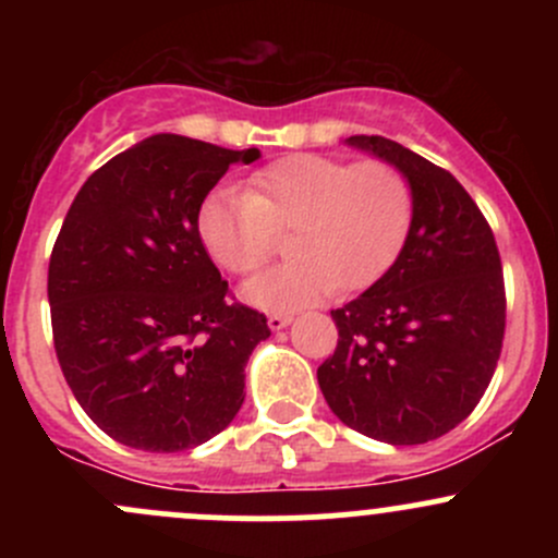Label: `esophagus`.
<instances>
[{
  "mask_svg": "<svg viewBox=\"0 0 558 558\" xmlns=\"http://www.w3.org/2000/svg\"><path fill=\"white\" fill-rule=\"evenodd\" d=\"M291 324V315H283V313H272L267 318V326L272 331H280V329H286V326Z\"/></svg>",
  "mask_w": 558,
  "mask_h": 558,
  "instance_id": "esophagus-1",
  "label": "esophagus"
}]
</instances>
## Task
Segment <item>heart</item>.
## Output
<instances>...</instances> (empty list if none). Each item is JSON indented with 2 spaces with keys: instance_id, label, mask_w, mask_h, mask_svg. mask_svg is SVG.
<instances>
[{
  "instance_id": "obj_1",
  "label": "heart",
  "mask_w": 558,
  "mask_h": 558,
  "mask_svg": "<svg viewBox=\"0 0 558 558\" xmlns=\"http://www.w3.org/2000/svg\"><path fill=\"white\" fill-rule=\"evenodd\" d=\"M410 180L388 161L294 154L253 172L245 191L218 189L196 213L207 256L232 275H251L294 227V258L256 275L243 300L258 311L294 313L340 291L375 283L397 262L413 227Z\"/></svg>"
}]
</instances>
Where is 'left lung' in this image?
Wrapping results in <instances>:
<instances>
[{
    "label": "left lung",
    "mask_w": 558,
    "mask_h": 558,
    "mask_svg": "<svg viewBox=\"0 0 558 558\" xmlns=\"http://www.w3.org/2000/svg\"><path fill=\"white\" fill-rule=\"evenodd\" d=\"M345 143L397 167L415 210L384 278L331 311L340 340L318 367V386L351 429L421 446L459 426L492 384L505 337L502 262L451 172L378 134Z\"/></svg>",
    "instance_id": "1"
}]
</instances>
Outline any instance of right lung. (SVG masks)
Instances as JSON below:
<instances>
[{
	"label": "right lung",
	"mask_w": 558,
	"mask_h": 558,
	"mask_svg": "<svg viewBox=\"0 0 558 558\" xmlns=\"http://www.w3.org/2000/svg\"><path fill=\"white\" fill-rule=\"evenodd\" d=\"M258 148L154 134L83 183L56 238L48 302L61 373L121 446L196 448L243 408L264 313L229 305L196 232L213 185Z\"/></svg>",
	"instance_id": "add662e5"
}]
</instances>
